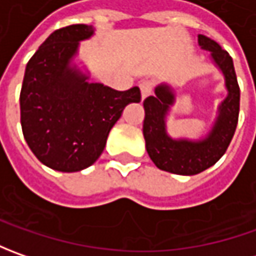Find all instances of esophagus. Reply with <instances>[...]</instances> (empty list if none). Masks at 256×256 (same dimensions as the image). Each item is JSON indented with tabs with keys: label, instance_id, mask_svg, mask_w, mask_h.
<instances>
[{
	"label": "esophagus",
	"instance_id": "1",
	"mask_svg": "<svg viewBox=\"0 0 256 256\" xmlns=\"http://www.w3.org/2000/svg\"><path fill=\"white\" fill-rule=\"evenodd\" d=\"M140 90H141V96L142 100H145L150 94L152 92V82L148 81V80H144L140 82Z\"/></svg>",
	"mask_w": 256,
	"mask_h": 256
}]
</instances>
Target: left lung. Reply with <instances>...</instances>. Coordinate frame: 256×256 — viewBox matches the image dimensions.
Segmentation results:
<instances>
[{"label":"left lung","instance_id":"8db88e82","mask_svg":"<svg viewBox=\"0 0 256 256\" xmlns=\"http://www.w3.org/2000/svg\"><path fill=\"white\" fill-rule=\"evenodd\" d=\"M198 45L210 52L214 66L221 72L226 96L216 106L211 130L198 140L174 138L166 121L176 102V88L168 82L155 86V94L144 101L142 132L145 148L152 162L162 171L176 175H195L216 164L230 146L240 115V85L231 55L214 40L198 35Z\"/></svg>","mask_w":256,"mask_h":256}]
</instances>
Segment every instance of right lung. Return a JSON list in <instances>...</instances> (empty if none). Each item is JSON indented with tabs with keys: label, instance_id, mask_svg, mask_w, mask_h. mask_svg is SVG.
<instances>
[{
	"label": "right lung",
	"instance_id": "right-lung-1",
	"mask_svg": "<svg viewBox=\"0 0 256 256\" xmlns=\"http://www.w3.org/2000/svg\"><path fill=\"white\" fill-rule=\"evenodd\" d=\"M94 35L92 25L56 30L25 68L20 95L22 134L38 161L55 171L91 166L124 108L141 101L138 86L116 91L90 82L91 74L76 56L80 42Z\"/></svg>",
	"mask_w": 256,
	"mask_h": 256
}]
</instances>
